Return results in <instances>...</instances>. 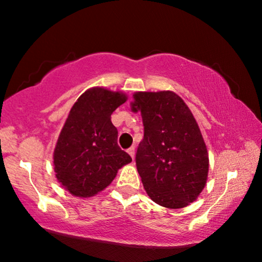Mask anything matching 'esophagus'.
Here are the masks:
<instances>
[{
    "label": "esophagus",
    "mask_w": 262,
    "mask_h": 262,
    "mask_svg": "<svg viewBox=\"0 0 262 262\" xmlns=\"http://www.w3.org/2000/svg\"><path fill=\"white\" fill-rule=\"evenodd\" d=\"M128 154L132 156V159H134V156H135V148H134V146H130V148L128 149Z\"/></svg>",
    "instance_id": "34e87169"
}]
</instances>
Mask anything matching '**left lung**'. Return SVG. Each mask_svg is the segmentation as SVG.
Returning <instances> with one entry per match:
<instances>
[{
    "mask_svg": "<svg viewBox=\"0 0 262 262\" xmlns=\"http://www.w3.org/2000/svg\"><path fill=\"white\" fill-rule=\"evenodd\" d=\"M130 108L143 118L135 162L146 193L171 209L193 202L206 185L208 152L187 104L171 91L137 92Z\"/></svg>",
    "mask_w": 262,
    "mask_h": 262,
    "instance_id": "1",
    "label": "left lung"
}]
</instances>
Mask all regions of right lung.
I'll return each instance as SVG.
<instances>
[{
  "mask_svg": "<svg viewBox=\"0 0 262 262\" xmlns=\"http://www.w3.org/2000/svg\"><path fill=\"white\" fill-rule=\"evenodd\" d=\"M127 101L125 95L102 87L87 90L75 102L54 150V170L65 189L91 197L113 181L132 158L119 148L111 114Z\"/></svg>",
  "mask_w": 262,
  "mask_h": 262,
  "instance_id": "right-lung-1",
  "label": "right lung"
}]
</instances>
